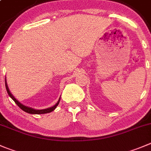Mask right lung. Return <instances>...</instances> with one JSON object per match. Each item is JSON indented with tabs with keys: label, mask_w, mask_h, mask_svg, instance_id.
Listing matches in <instances>:
<instances>
[{
	"label": "right lung",
	"mask_w": 151,
	"mask_h": 151,
	"mask_svg": "<svg viewBox=\"0 0 151 151\" xmlns=\"http://www.w3.org/2000/svg\"><path fill=\"white\" fill-rule=\"evenodd\" d=\"M5 86H6V88L7 93H8L9 96L10 97H11L12 99L14 101V102H15V103L17 104V105H18V107L20 108V109H22L23 111L28 113V114H47V113L52 112V111H53L54 110H55V108H57V106H58V104H59L60 100V98L59 100L58 101V102H57V103L55 104V105H53L52 107H50V108H46V109H42V110L34 109V108H30V107H27V106H26V105H23V104L20 103V102H18V101H17V99L14 98V96H13L11 92H10V91H9V89L8 86H7L6 80V78H5Z\"/></svg>",
	"instance_id": "1"
}]
</instances>
